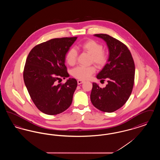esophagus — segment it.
Masks as SVG:
<instances>
[{
    "label": "esophagus",
    "instance_id": "34e87169",
    "mask_svg": "<svg viewBox=\"0 0 160 160\" xmlns=\"http://www.w3.org/2000/svg\"><path fill=\"white\" fill-rule=\"evenodd\" d=\"M83 80H77V83H78V84H80L83 83Z\"/></svg>",
    "mask_w": 160,
    "mask_h": 160
}]
</instances>
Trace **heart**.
<instances>
[{"mask_svg":"<svg viewBox=\"0 0 160 160\" xmlns=\"http://www.w3.org/2000/svg\"><path fill=\"white\" fill-rule=\"evenodd\" d=\"M80 47L84 51L91 54L92 62H93L99 67H102L106 64L108 56L103 51V46L99 42L93 39H88L82 43ZM77 56L78 52L76 49L74 48H70L65 56L67 63L71 66L74 65L76 63ZM95 71L96 68L95 66H78L71 71V74L79 80H86Z\"/></svg>","mask_w":160,"mask_h":160,"instance_id":"heart-1","label":"heart"}]
</instances>
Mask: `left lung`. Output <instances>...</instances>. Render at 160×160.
<instances>
[{
	"instance_id": "obj_1",
	"label": "left lung",
	"mask_w": 160,
	"mask_h": 160,
	"mask_svg": "<svg viewBox=\"0 0 160 160\" xmlns=\"http://www.w3.org/2000/svg\"><path fill=\"white\" fill-rule=\"evenodd\" d=\"M106 42L109 50L107 63L97 78L108 84L104 88L93 83L91 100L99 110L112 113L122 107L132 91L134 82L135 65L131 53L122 42L107 34H95Z\"/></svg>"
}]
</instances>
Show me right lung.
Listing matches in <instances>:
<instances>
[{
    "mask_svg": "<svg viewBox=\"0 0 160 160\" xmlns=\"http://www.w3.org/2000/svg\"><path fill=\"white\" fill-rule=\"evenodd\" d=\"M77 37L54 38L35 46L28 54L23 78L31 99L45 114L55 115L71 106L77 82L69 78L64 84L56 82L68 77L66 54Z\"/></svg>",
    "mask_w": 160,
    "mask_h": 160,
    "instance_id": "right-lung-1",
    "label": "right lung"
}]
</instances>
